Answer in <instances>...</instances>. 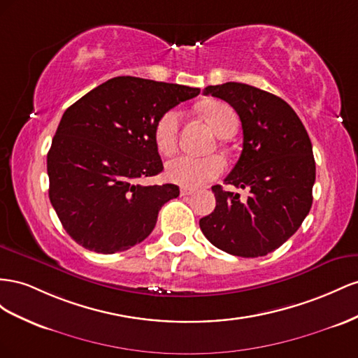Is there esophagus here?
I'll use <instances>...</instances> for the list:
<instances>
[{
	"instance_id": "1",
	"label": "esophagus",
	"mask_w": 358,
	"mask_h": 358,
	"mask_svg": "<svg viewBox=\"0 0 358 358\" xmlns=\"http://www.w3.org/2000/svg\"><path fill=\"white\" fill-rule=\"evenodd\" d=\"M180 193H181V196H189V195H192V193H195V189H190V187H181Z\"/></svg>"
}]
</instances>
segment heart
Here are the masks:
<instances>
[{
	"label": "heart",
	"instance_id": "1",
	"mask_svg": "<svg viewBox=\"0 0 358 358\" xmlns=\"http://www.w3.org/2000/svg\"><path fill=\"white\" fill-rule=\"evenodd\" d=\"M201 112L211 129L220 138H228L237 130L238 120L236 112L222 100H208L201 105ZM181 112L169 109L162 114L155 126V142L162 155H172L177 148ZM224 169V160L211 155L207 157H193L181 155L166 163V177L185 187H198L217 178Z\"/></svg>",
	"mask_w": 358,
	"mask_h": 358
}]
</instances>
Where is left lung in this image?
I'll use <instances>...</instances> for the list:
<instances>
[{"mask_svg": "<svg viewBox=\"0 0 358 358\" xmlns=\"http://www.w3.org/2000/svg\"><path fill=\"white\" fill-rule=\"evenodd\" d=\"M203 94L229 103L240 117L243 151L224 178L248 189L238 193L213 186L216 208L199 220L207 240L243 258L264 257L301 227L312 207L315 159L301 120L283 99L248 84L210 85Z\"/></svg>", "mask_w": 358, "mask_h": 358, "instance_id": "left-lung-1", "label": "left lung"}]
</instances>
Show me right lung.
<instances>
[{"mask_svg": "<svg viewBox=\"0 0 358 358\" xmlns=\"http://www.w3.org/2000/svg\"><path fill=\"white\" fill-rule=\"evenodd\" d=\"M199 91L117 76L66 109L48 152L49 199L78 244L108 255L150 236L163 203L180 195L176 185H139L163 171L155 126Z\"/></svg>", "mask_w": 358, "mask_h": 358, "instance_id": "1", "label": "right lung"}]
</instances>
